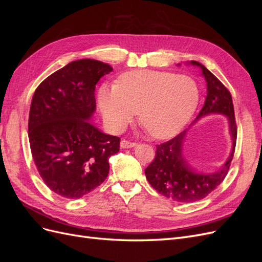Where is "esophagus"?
<instances>
[{
  "label": "esophagus",
  "mask_w": 262,
  "mask_h": 262,
  "mask_svg": "<svg viewBox=\"0 0 262 262\" xmlns=\"http://www.w3.org/2000/svg\"><path fill=\"white\" fill-rule=\"evenodd\" d=\"M137 145V143H134V142H130L128 140H121L120 142V147L121 148H131L134 147Z\"/></svg>",
  "instance_id": "1"
}]
</instances>
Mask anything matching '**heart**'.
Listing matches in <instances>:
<instances>
[{"label":"heart","mask_w":262,"mask_h":262,"mask_svg":"<svg viewBox=\"0 0 262 262\" xmlns=\"http://www.w3.org/2000/svg\"><path fill=\"white\" fill-rule=\"evenodd\" d=\"M98 101L112 131H121L139 112L140 122L150 136L168 139L192 117L199 101V89L188 75L139 70L122 74L116 86L102 85Z\"/></svg>","instance_id":"heart-1"}]
</instances>
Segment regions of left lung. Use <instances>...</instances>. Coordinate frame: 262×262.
I'll use <instances>...</instances> for the list:
<instances>
[{
	"label": "left lung",
	"mask_w": 262,
	"mask_h": 262,
	"mask_svg": "<svg viewBox=\"0 0 262 262\" xmlns=\"http://www.w3.org/2000/svg\"><path fill=\"white\" fill-rule=\"evenodd\" d=\"M190 64L200 70L201 75L207 82V97L194 122L202 117L212 114L226 116L233 145L226 162L215 171L207 173L194 170L185 160L182 150L187 130L165 143L156 145L155 158L145 168V176L149 185L158 193L181 203L199 201L221 185L231 166L237 139V126L231 93L201 63L191 61Z\"/></svg>",
	"instance_id": "obj_1"
}]
</instances>
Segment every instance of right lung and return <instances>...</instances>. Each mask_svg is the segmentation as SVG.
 Masks as SVG:
<instances>
[{
    "mask_svg": "<svg viewBox=\"0 0 262 262\" xmlns=\"http://www.w3.org/2000/svg\"><path fill=\"white\" fill-rule=\"evenodd\" d=\"M112 71L97 60H76L47 77L33 96L31 155L45 184L63 198L78 199L102 184L109 157L120 148V139L90 121L96 110L95 87Z\"/></svg>",
    "mask_w": 262,
    "mask_h": 262,
    "instance_id": "obj_1",
    "label": "right lung"
}]
</instances>
